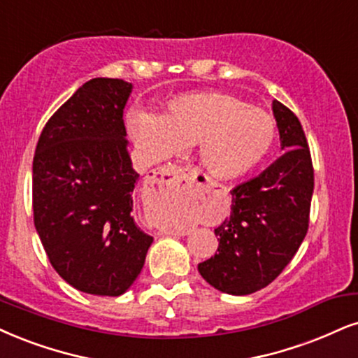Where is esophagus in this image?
<instances>
[{
    "mask_svg": "<svg viewBox=\"0 0 358 358\" xmlns=\"http://www.w3.org/2000/svg\"><path fill=\"white\" fill-rule=\"evenodd\" d=\"M191 174L192 171L187 169V167L167 166V167H162V169H159L157 172H154L152 180L154 182H167V180H174V179H187ZM166 234H172V236H186L187 231H178V232L169 231Z\"/></svg>",
    "mask_w": 358,
    "mask_h": 358,
    "instance_id": "1",
    "label": "esophagus"
}]
</instances>
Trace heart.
I'll return each instance as SVG.
<instances>
[{
    "instance_id": "heart-1",
    "label": "heart",
    "mask_w": 358,
    "mask_h": 358,
    "mask_svg": "<svg viewBox=\"0 0 358 358\" xmlns=\"http://www.w3.org/2000/svg\"><path fill=\"white\" fill-rule=\"evenodd\" d=\"M127 124L136 145L152 161L197 144L201 164L220 179L249 174L262 164L277 139L271 114L220 91L179 96L161 117L134 113ZM164 224L174 227L167 220Z\"/></svg>"
}]
</instances>
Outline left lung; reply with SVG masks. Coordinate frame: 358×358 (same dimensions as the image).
<instances>
[{
    "label": "left lung",
    "instance_id": "obj_1",
    "mask_svg": "<svg viewBox=\"0 0 358 358\" xmlns=\"http://www.w3.org/2000/svg\"><path fill=\"white\" fill-rule=\"evenodd\" d=\"M273 117L285 151L257 178L234 187L231 215L215 229L219 247L197 268L214 289L249 295L294 259L308 229L314 166L301 121L279 101Z\"/></svg>",
    "mask_w": 358,
    "mask_h": 358
}]
</instances>
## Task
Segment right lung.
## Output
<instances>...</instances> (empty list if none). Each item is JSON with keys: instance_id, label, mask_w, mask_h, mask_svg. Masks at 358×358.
I'll return each instance as SVG.
<instances>
[{"instance_id": "obj_1", "label": "right lung", "mask_w": 358, "mask_h": 358, "mask_svg": "<svg viewBox=\"0 0 358 358\" xmlns=\"http://www.w3.org/2000/svg\"><path fill=\"white\" fill-rule=\"evenodd\" d=\"M131 91L122 79L85 83L46 122L33 159L34 227L48 259L92 295L124 294L152 244L132 217L139 174L122 119Z\"/></svg>"}]
</instances>
